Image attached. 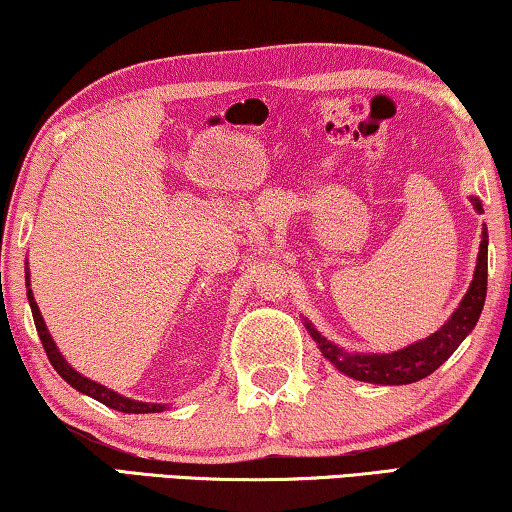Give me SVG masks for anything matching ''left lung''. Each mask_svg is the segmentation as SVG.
Listing matches in <instances>:
<instances>
[{
    "label": "left lung",
    "instance_id": "obj_1",
    "mask_svg": "<svg viewBox=\"0 0 512 512\" xmlns=\"http://www.w3.org/2000/svg\"><path fill=\"white\" fill-rule=\"evenodd\" d=\"M471 203L473 210L483 214V203L478 201V196H471ZM487 238L490 235H487V226H483L471 286L466 288L462 302L450 314L448 321L439 330L432 332V335L392 353H351L339 348L330 339H325L311 325L309 318H305V328L311 339L318 344V351L337 372L351 376L355 381L376 385H406L425 379L434 369H439L457 351V346L469 337V332L476 328L487 295Z\"/></svg>",
    "mask_w": 512,
    "mask_h": 512
}]
</instances>
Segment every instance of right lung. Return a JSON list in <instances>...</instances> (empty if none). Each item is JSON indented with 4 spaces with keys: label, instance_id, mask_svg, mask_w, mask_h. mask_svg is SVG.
Returning a JSON list of instances; mask_svg holds the SVG:
<instances>
[{
    "label": "right lung",
    "instance_id": "obj_1",
    "mask_svg": "<svg viewBox=\"0 0 512 512\" xmlns=\"http://www.w3.org/2000/svg\"><path fill=\"white\" fill-rule=\"evenodd\" d=\"M25 281H27V300H29V307H32V316H34V325H36V332H39V339L43 348H46L48 353V360L50 365L57 369V374L62 376V379L71 385V388H76L78 392H83V395L96 399V402L110 406V409L115 411H122V413H161L168 409V404H154V402H138V399H131V397H124L120 392L106 388V385L96 383L92 379H87L80 372H76L62 353H59V348L55 344V339L50 337L48 332V325L43 321L39 305H36L34 300V293L32 288H29V268H25Z\"/></svg>",
    "mask_w": 512,
    "mask_h": 512
}]
</instances>
